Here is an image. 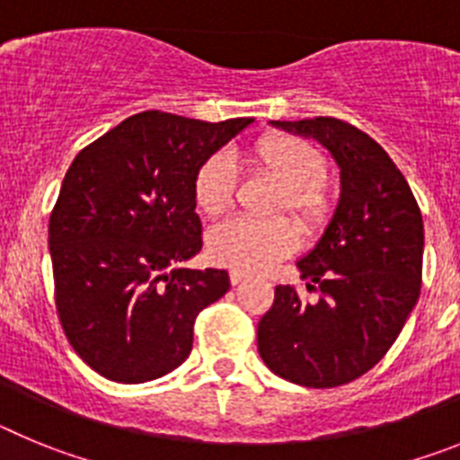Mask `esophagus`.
<instances>
[{"label": "esophagus", "instance_id": "1", "mask_svg": "<svg viewBox=\"0 0 460 460\" xmlns=\"http://www.w3.org/2000/svg\"><path fill=\"white\" fill-rule=\"evenodd\" d=\"M246 279H249V276L243 274V271H237V270L230 271V283H233V286H239V283H243Z\"/></svg>", "mask_w": 460, "mask_h": 460}]
</instances>
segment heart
I'll list each match as a JSON object with an SVG mask.
<instances>
[{
    "label": "heart",
    "mask_w": 460,
    "mask_h": 460,
    "mask_svg": "<svg viewBox=\"0 0 460 460\" xmlns=\"http://www.w3.org/2000/svg\"><path fill=\"white\" fill-rule=\"evenodd\" d=\"M251 172L270 177L279 190L267 214H290L304 234H320L336 211V189L327 180V156L318 145L288 133H265L246 147ZM237 168L223 154H211L193 174V202L202 217L217 218L234 205ZM296 233L288 218H230L211 227L207 253L214 262L237 271H265L290 255Z\"/></svg>",
    "instance_id": "obj_1"
}]
</instances>
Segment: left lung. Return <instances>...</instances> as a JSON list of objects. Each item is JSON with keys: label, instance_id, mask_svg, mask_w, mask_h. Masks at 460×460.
Instances as JSON below:
<instances>
[{"label": "left lung", "instance_id": "1", "mask_svg": "<svg viewBox=\"0 0 460 460\" xmlns=\"http://www.w3.org/2000/svg\"><path fill=\"white\" fill-rule=\"evenodd\" d=\"M313 136L341 165V200L318 246L296 262L308 292L276 286L258 323L262 361L313 389L371 371L398 339L421 290L424 223L403 172L357 126L336 117L274 121Z\"/></svg>", "mask_w": 460, "mask_h": 460}]
</instances>
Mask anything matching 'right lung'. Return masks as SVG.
Instances as JSON below:
<instances>
[{"mask_svg": "<svg viewBox=\"0 0 460 460\" xmlns=\"http://www.w3.org/2000/svg\"><path fill=\"white\" fill-rule=\"evenodd\" d=\"M251 121L147 110L73 158L48 227L55 304L99 376L137 385L174 371L198 313L230 290L226 270L177 265L202 249L195 170Z\"/></svg>", "mask_w": 460, "mask_h": 460, "instance_id": "obj_1", "label": "right lung"}]
</instances>
